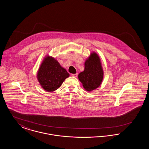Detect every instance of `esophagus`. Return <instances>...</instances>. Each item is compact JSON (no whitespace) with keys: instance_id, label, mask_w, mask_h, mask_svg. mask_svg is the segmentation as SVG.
<instances>
[{"instance_id":"1","label":"esophagus","mask_w":149,"mask_h":149,"mask_svg":"<svg viewBox=\"0 0 149 149\" xmlns=\"http://www.w3.org/2000/svg\"><path fill=\"white\" fill-rule=\"evenodd\" d=\"M71 76L74 77H77L78 76V74H72Z\"/></svg>"}]
</instances>
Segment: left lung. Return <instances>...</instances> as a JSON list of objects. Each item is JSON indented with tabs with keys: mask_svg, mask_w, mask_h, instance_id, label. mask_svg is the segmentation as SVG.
Masks as SVG:
<instances>
[{
	"mask_svg": "<svg viewBox=\"0 0 149 149\" xmlns=\"http://www.w3.org/2000/svg\"><path fill=\"white\" fill-rule=\"evenodd\" d=\"M104 72L99 55L93 52L84 63V70L78 75V79L86 91L91 92L102 83Z\"/></svg>",
	"mask_w": 149,
	"mask_h": 149,
	"instance_id": "left-lung-1",
	"label": "left lung"
}]
</instances>
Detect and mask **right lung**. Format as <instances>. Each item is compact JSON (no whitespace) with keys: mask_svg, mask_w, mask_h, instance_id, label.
Here are the masks:
<instances>
[{"mask_svg":"<svg viewBox=\"0 0 149 149\" xmlns=\"http://www.w3.org/2000/svg\"><path fill=\"white\" fill-rule=\"evenodd\" d=\"M70 74L54 57H45L37 72V78L41 88L47 92H54L62 85Z\"/></svg>","mask_w":149,"mask_h":149,"instance_id":"right-lung-1","label":"right lung"}]
</instances>
